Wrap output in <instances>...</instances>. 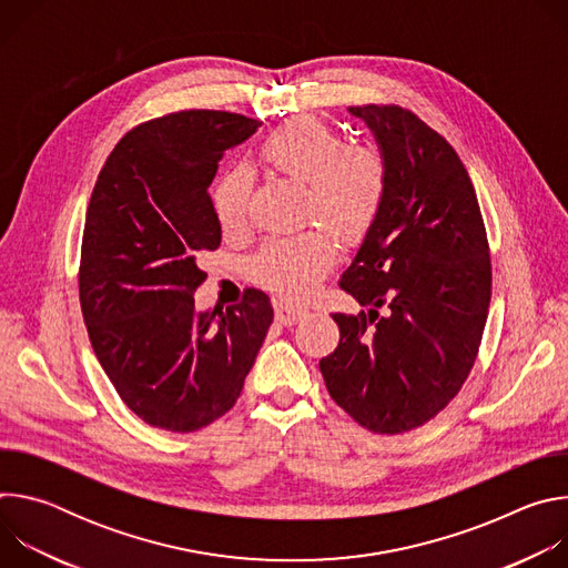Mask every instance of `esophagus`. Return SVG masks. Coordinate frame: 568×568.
I'll return each mask as SVG.
<instances>
[{
  "instance_id": "34e87169",
  "label": "esophagus",
  "mask_w": 568,
  "mask_h": 568,
  "mask_svg": "<svg viewBox=\"0 0 568 568\" xmlns=\"http://www.w3.org/2000/svg\"><path fill=\"white\" fill-rule=\"evenodd\" d=\"M274 314H276V321L283 323V326H294L296 321H301L305 316V310L296 307L287 301H276L274 303Z\"/></svg>"
}]
</instances>
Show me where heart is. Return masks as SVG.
I'll use <instances>...</instances> for the list:
<instances>
[{
	"label": "heart",
	"instance_id": "obj_1",
	"mask_svg": "<svg viewBox=\"0 0 568 568\" xmlns=\"http://www.w3.org/2000/svg\"><path fill=\"white\" fill-rule=\"evenodd\" d=\"M263 164L296 184H305L303 215L333 231L344 245L364 240L382 215L388 193V161L373 143H348L318 116H296L270 132L258 148ZM250 175L224 171L211 189V206L222 231L245 226ZM335 261L333 237L310 229L292 237H272L250 258V276L285 296L303 298Z\"/></svg>",
	"mask_w": 568,
	"mask_h": 568
}]
</instances>
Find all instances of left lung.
I'll use <instances>...</instances> for the list:
<instances>
[{
  "mask_svg": "<svg viewBox=\"0 0 568 568\" xmlns=\"http://www.w3.org/2000/svg\"><path fill=\"white\" fill-rule=\"evenodd\" d=\"M351 112L382 145L388 193L342 276L373 310L333 314L339 346L318 368L359 427L397 436L434 420L474 366L493 296L490 245L467 169L440 132L395 103Z\"/></svg>",
  "mask_w": 568,
  "mask_h": 568,
  "instance_id": "8db88e82",
  "label": "left lung"
}]
</instances>
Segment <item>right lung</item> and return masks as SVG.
<instances>
[{
	"mask_svg": "<svg viewBox=\"0 0 568 568\" xmlns=\"http://www.w3.org/2000/svg\"><path fill=\"white\" fill-rule=\"evenodd\" d=\"M258 125L220 110L143 121L110 152L88 206L78 292L92 348L128 409L173 434L233 407L274 321L256 287L224 312L193 298L222 240L209 197L217 161Z\"/></svg>",
	"mask_w": 568,
	"mask_h": 568,
	"instance_id": "obj_1",
	"label": "right lung"
}]
</instances>
